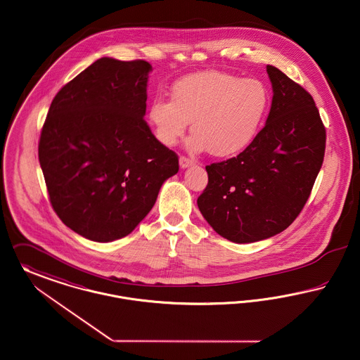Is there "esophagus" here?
Returning a JSON list of instances; mask_svg holds the SVG:
<instances>
[{
	"instance_id": "34e87169",
	"label": "esophagus",
	"mask_w": 360,
	"mask_h": 360,
	"mask_svg": "<svg viewBox=\"0 0 360 360\" xmlns=\"http://www.w3.org/2000/svg\"><path fill=\"white\" fill-rule=\"evenodd\" d=\"M179 162H180V167H181L183 169H184V168H188L191 165H193V161L189 160L188 157H186V155H181L180 160H179Z\"/></svg>"
}]
</instances>
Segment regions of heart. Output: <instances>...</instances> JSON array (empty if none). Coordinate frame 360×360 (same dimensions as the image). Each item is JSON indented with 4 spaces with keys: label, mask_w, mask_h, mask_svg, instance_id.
Returning a JSON list of instances; mask_svg holds the SVG:
<instances>
[{
    "label": "heart",
    "mask_w": 360,
    "mask_h": 360,
    "mask_svg": "<svg viewBox=\"0 0 360 360\" xmlns=\"http://www.w3.org/2000/svg\"><path fill=\"white\" fill-rule=\"evenodd\" d=\"M269 91L260 79L205 72L172 86L171 98L157 97L149 119L157 139L173 146L191 122L193 152L207 150L217 158L244 152L260 131L269 107Z\"/></svg>",
    "instance_id": "b5f03b06"
}]
</instances>
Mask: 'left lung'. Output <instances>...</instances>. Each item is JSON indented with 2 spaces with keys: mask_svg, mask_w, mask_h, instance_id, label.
Returning <instances> with one entry per match:
<instances>
[{
  "mask_svg": "<svg viewBox=\"0 0 360 360\" xmlns=\"http://www.w3.org/2000/svg\"><path fill=\"white\" fill-rule=\"evenodd\" d=\"M272 104L265 126L237 157L206 167L198 198L202 215L237 244L269 238L290 226L321 169L326 133L311 95L268 65Z\"/></svg>",
  "mask_w": 360,
  "mask_h": 360,
  "instance_id": "1",
  "label": "left lung"
}]
</instances>
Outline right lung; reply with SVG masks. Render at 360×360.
Instances as JSON below:
<instances>
[{"label":"right lung","instance_id":"add662e5","mask_svg":"<svg viewBox=\"0 0 360 360\" xmlns=\"http://www.w3.org/2000/svg\"><path fill=\"white\" fill-rule=\"evenodd\" d=\"M146 60L100 58L58 92L39 139L50 203L77 234L110 243L152 210L179 157L145 122Z\"/></svg>","mask_w":360,"mask_h":360}]
</instances>
